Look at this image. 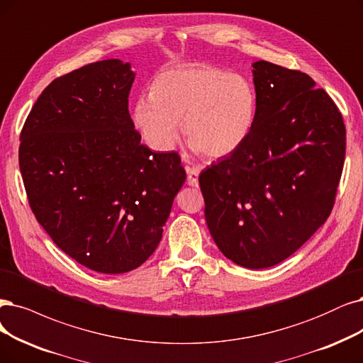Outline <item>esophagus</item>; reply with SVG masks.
Segmentation results:
<instances>
[{"mask_svg":"<svg viewBox=\"0 0 363 363\" xmlns=\"http://www.w3.org/2000/svg\"><path fill=\"white\" fill-rule=\"evenodd\" d=\"M186 184L191 186H197V184H199V169L197 167H186Z\"/></svg>","mask_w":363,"mask_h":363,"instance_id":"obj_1","label":"esophagus"}]
</instances>
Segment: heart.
Listing matches in <instances>:
<instances>
[{
	"instance_id": "heart-1",
	"label": "heart",
	"mask_w": 363,
	"mask_h": 363,
	"mask_svg": "<svg viewBox=\"0 0 363 363\" xmlns=\"http://www.w3.org/2000/svg\"><path fill=\"white\" fill-rule=\"evenodd\" d=\"M257 91L242 74L211 64L172 67L161 72L152 92L138 99L134 124L155 151H167L179 136L196 151L220 158L233 154L256 123Z\"/></svg>"
}]
</instances>
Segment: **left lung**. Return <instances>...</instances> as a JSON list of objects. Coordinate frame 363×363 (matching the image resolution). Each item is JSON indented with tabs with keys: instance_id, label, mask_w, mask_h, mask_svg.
Returning a JSON list of instances; mask_svg holds the SVG:
<instances>
[{
	"instance_id": "8db88e82",
	"label": "left lung",
	"mask_w": 363,
	"mask_h": 363,
	"mask_svg": "<svg viewBox=\"0 0 363 363\" xmlns=\"http://www.w3.org/2000/svg\"><path fill=\"white\" fill-rule=\"evenodd\" d=\"M256 123L233 154L199 177L205 218L233 263L286 260L330 216L345 158L344 119L329 94L299 72L252 64Z\"/></svg>"
}]
</instances>
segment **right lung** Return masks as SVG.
Returning a JSON list of instances; mask_svg holds the SVG:
<instances>
[{
  "mask_svg": "<svg viewBox=\"0 0 363 363\" xmlns=\"http://www.w3.org/2000/svg\"><path fill=\"white\" fill-rule=\"evenodd\" d=\"M133 80L119 60L57 77L21 131L19 169L37 221L58 248L101 274L147 260L185 182L178 152L140 143L128 112Z\"/></svg>",
  "mask_w": 363,
  "mask_h": 363,
  "instance_id": "right-lung-1",
  "label": "right lung"
}]
</instances>
